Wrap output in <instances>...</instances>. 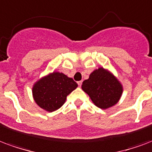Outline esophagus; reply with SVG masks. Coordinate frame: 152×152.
Here are the masks:
<instances>
[{
	"instance_id": "obj_1",
	"label": "esophagus",
	"mask_w": 152,
	"mask_h": 152,
	"mask_svg": "<svg viewBox=\"0 0 152 152\" xmlns=\"http://www.w3.org/2000/svg\"><path fill=\"white\" fill-rule=\"evenodd\" d=\"M77 84H78V85H79L80 87V86H81V85H82V81H81V80H80V81H78V82H77Z\"/></svg>"
}]
</instances>
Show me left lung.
Wrapping results in <instances>:
<instances>
[{
  "label": "left lung",
  "mask_w": 152,
  "mask_h": 152,
  "mask_svg": "<svg viewBox=\"0 0 152 152\" xmlns=\"http://www.w3.org/2000/svg\"><path fill=\"white\" fill-rule=\"evenodd\" d=\"M81 88L93 104L102 110L115 105L123 93L122 83L111 72L102 67L91 72L88 79L83 81Z\"/></svg>",
  "instance_id": "8db88e82"
}]
</instances>
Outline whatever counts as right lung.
<instances>
[{
	"label": "right lung",
	"instance_id": "add662e5",
	"mask_svg": "<svg viewBox=\"0 0 152 152\" xmlns=\"http://www.w3.org/2000/svg\"><path fill=\"white\" fill-rule=\"evenodd\" d=\"M77 86L72 78L63 72H53L42 76L34 84V101L42 110L54 112L64 104L67 95Z\"/></svg>",
	"mask_w": 152,
	"mask_h": 152
}]
</instances>
